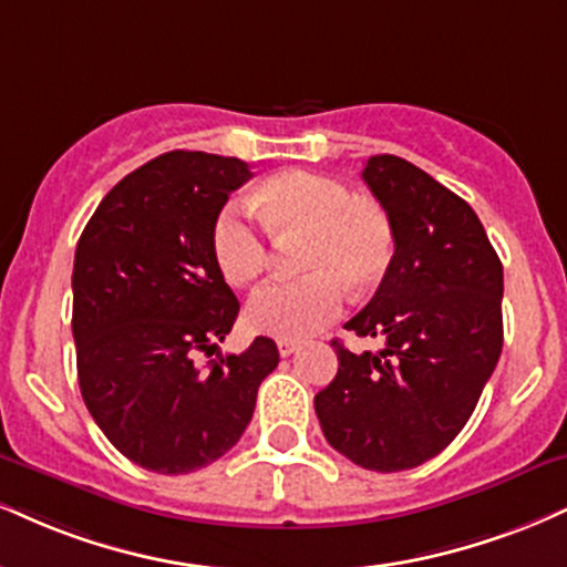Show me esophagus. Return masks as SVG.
<instances>
[{"instance_id": "esophagus-1", "label": "esophagus", "mask_w": 567, "mask_h": 567, "mask_svg": "<svg viewBox=\"0 0 567 567\" xmlns=\"http://www.w3.org/2000/svg\"><path fill=\"white\" fill-rule=\"evenodd\" d=\"M277 349H279V353H282V357H290V353L298 351V343H296V340L279 338V340H277Z\"/></svg>"}]
</instances>
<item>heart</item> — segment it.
Listing matches in <instances>:
<instances>
[{"label":"heart","instance_id":"1","mask_svg":"<svg viewBox=\"0 0 567 567\" xmlns=\"http://www.w3.org/2000/svg\"><path fill=\"white\" fill-rule=\"evenodd\" d=\"M250 208L275 240L303 237V279L264 285L245 306L254 332L301 340L343 311L353 296L383 282L395 256V229L388 210L357 197L332 176L288 168L256 187ZM214 258L231 288H248L269 264V243L240 206H227L214 224Z\"/></svg>","mask_w":567,"mask_h":567}]
</instances>
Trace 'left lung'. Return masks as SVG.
<instances>
[{
    "label": "left lung",
    "instance_id": "1",
    "mask_svg": "<svg viewBox=\"0 0 567 567\" xmlns=\"http://www.w3.org/2000/svg\"><path fill=\"white\" fill-rule=\"evenodd\" d=\"M361 179L391 216L395 256L346 330L385 349L332 340L338 374L313 409L336 452L399 473L441 454L478 404L502 353L504 275L475 210L431 174L372 155Z\"/></svg>",
    "mask_w": 567,
    "mask_h": 567
}]
</instances>
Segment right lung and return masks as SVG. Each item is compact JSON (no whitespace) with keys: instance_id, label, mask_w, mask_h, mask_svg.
Instances as JSON below:
<instances>
[{"instance_id":"obj_1","label":"right lung","mask_w":567,"mask_h":567,"mask_svg":"<svg viewBox=\"0 0 567 567\" xmlns=\"http://www.w3.org/2000/svg\"><path fill=\"white\" fill-rule=\"evenodd\" d=\"M250 179L248 163L174 150L124 176L81 231L73 340L84 404L134 465L184 475L240 441L271 338L195 364L235 324V292L214 258V224Z\"/></svg>"}]
</instances>
